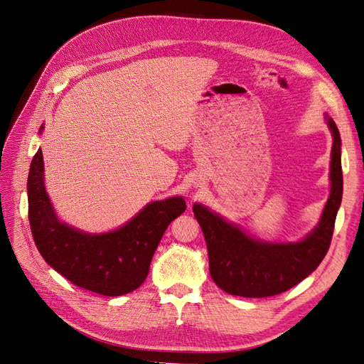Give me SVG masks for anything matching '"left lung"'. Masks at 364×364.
<instances>
[{"instance_id": "1", "label": "left lung", "mask_w": 364, "mask_h": 364, "mask_svg": "<svg viewBox=\"0 0 364 364\" xmlns=\"http://www.w3.org/2000/svg\"><path fill=\"white\" fill-rule=\"evenodd\" d=\"M333 134L331 193L318 225L297 243H269L246 235L238 226L209 211L193 206L209 257V273L223 291L243 297H269L287 291L313 273L331 245L336 215L343 194L341 139L333 118H328Z\"/></svg>"}]
</instances>
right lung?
<instances>
[{"instance_id":"obj_1","label":"right lung","mask_w":364,"mask_h":364,"mask_svg":"<svg viewBox=\"0 0 364 364\" xmlns=\"http://www.w3.org/2000/svg\"><path fill=\"white\" fill-rule=\"evenodd\" d=\"M27 194L31 235L42 258L77 287L103 296L130 293L146 281L165 229L186 209L182 197H170L149 203L112 232H82L54 213L43 186L41 149L30 165Z\"/></svg>"}]
</instances>
